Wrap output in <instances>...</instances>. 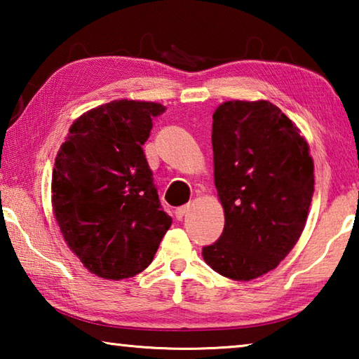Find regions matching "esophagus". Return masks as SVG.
Here are the masks:
<instances>
[{"mask_svg": "<svg viewBox=\"0 0 359 359\" xmlns=\"http://www.w3.org/2000/svg\"><path fill=\"white\" fill-rule=\"evenodd\" d=\"M190 210V205H182V208H177L175 209V218H177V220H182V218H184V215L187 214V212Z\"/></svg>", "mask_w": 359, "mask_h": 359, "instance_id": "1", "label": "esophagus"}]
</instances>
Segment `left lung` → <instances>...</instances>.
<instances>
[{
	"label": "left lung",
	"mask_w": 359,
	"mask_h": 359,
	"mask_svg": "<svg viewBox=\"0 0 359 359\" xmlns=\"http://www.w3.org/2000/svg\"><path fill=\"white\" fill-rule=\"evenodd\" d=\"M212 118L224 228L203 258L218 274L248 282L276 269L299 241L313 196V160L301 130L269 101H224Z\"/></svg>",
	"instance_id": "1"
}]
</instances>
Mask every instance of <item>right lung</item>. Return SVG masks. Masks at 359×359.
I'll return each mask as SVG.
<instances>
[{
	"label": "right lung",
	"instance_id": "right-lung-1",
	"mask_svg": "<svg viewBox=\"0 0 359 359\" xmlns=\"http://www.w3.org/2000/svg\"><path fill=\"white\" fill-rule=\"evenodd\" d=\"M160 102L114 100L72 121L52 172V208L81 263L106 280L147 267L172 218L161 210L142 145Z\"/></svg>",
	"mask_w": 359,
	"mask_h": 359
}]
</instances>
